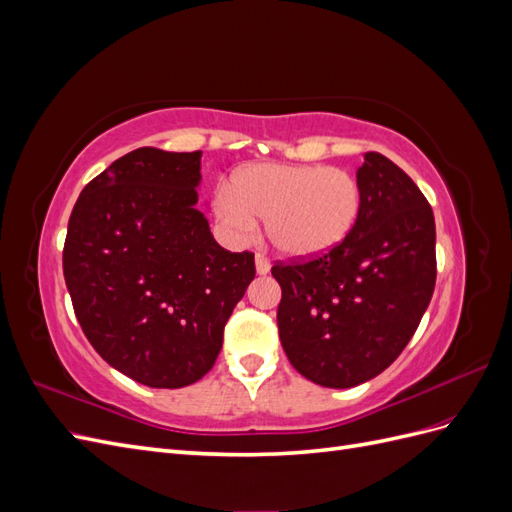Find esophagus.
<instances>
[{
  "label": "esophagus",
  "mask_w": 512,
  "mask_h": 512,
  "mask_svg": "<svg viewBox=\"0 0 512 512\" xmlns=\"http://www.w3.org/2000/svg\"><path fill=\"white\" fill-rule=\"evenodd\" d=\"M269 269H271L269 258L265 254H256V271H258V275H267Z\"/></svg>",
  "instance_id": "34e87169"
}]
</instances>
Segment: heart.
Instances as JSON below:
<instances>
[{
  "label": "heart",
  "mask_w": 512,
  "mask_h": 512,
  "mask_svg": "<svg viewBox=\"0 0 512 512\" xmlns=\"http://www.w3.org/2000/svg\"><path fill=\"white\" fill-rule=\"evenodd\" d=\"M215 211L235 237H250L265 220L271 243L294 260L337 250L363 213V188L344 168L262 162L235 170Z\"/></svg>",
  "instance_id": "1"
}]
</instances>
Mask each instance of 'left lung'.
I'll list each match as a JSON object with an SVG mask.
<instances>
[{
    "mask_svg": "<svg viewBox=\"0 0 512 512\" xmlns=\"http://www.w3.org/2000/svg\"><path fill=\"white\" fill-rule=\"evenodd\" d=\"M363 213L337 250L277 260V329L290 365L329 389L382 374L412 339L436 286V222L416 183L382 153L356 170Z\"/></svg>",
    "mask_w": 512,
    "mask_h": 512,
    "instance_id": "1",
    "label": "left lung"
}]
</instances>
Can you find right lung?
Instances as JSON below:
<instances>
[{"label":"right lung","instance_id":"right-lung-1","mask_svg":"<svg viewBox=\"0 0 512 512\" xmlns=\"http://www.w3.org/2000/svg\"><path fill=\"white\" fill-rule=\"evenodd\" d=\"M200 151L134 149L91 179L68 222L64 277L89 344L153 389L203 378L256 275L196 209Z\"/></svg>","mask_w":512,"mask_h":512}]
</instances>
